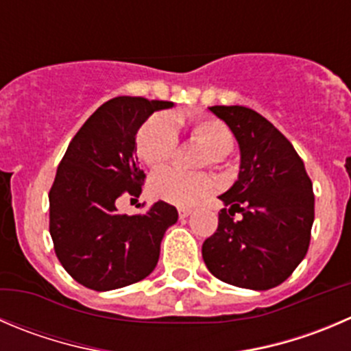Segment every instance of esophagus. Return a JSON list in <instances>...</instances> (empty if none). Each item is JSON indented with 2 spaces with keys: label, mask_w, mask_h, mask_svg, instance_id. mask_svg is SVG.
I'll list each match as a JSON object with an SVG mask.
<instances>
[{
  "label": "esophagus",
  "mask_w": 351,
  "mask_h": 351,
  "mask_svg": "<svg viewBox=\"0 0 351 351\" xmlns=\"http://www.w3.org/2000/svg\"><path fill=\"white\" fill-rule=\"evenodd\" d=\"M190 214H192V209H190V207H178L180 219H185V217H189Z\"/></svg>",
  "instance_id": "34e87169"
}]
</instances>
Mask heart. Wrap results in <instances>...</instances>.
<instances>
[{"label":"heart","mask_w":351,"mask_h":351,"mask_svg":"<svg viewBox=\"0 0 351 351\" xmlns=\"http://www.w3.org/2000/svg\"><path fill=\"white\" fill-rule=\"evenodd\" d=\"M190 135L209 149L206 161L217 166L233 151L234 135L226 123L216 118L190 120ZM178 147V130L166 114L149 118L137 135V151L149 166H161L175 156ZM214 180L207 173H186L178 168H161L149 180L152 195L175 206H192L213 192Z\"/></svg>","instance_id":"1"}]
</instances>
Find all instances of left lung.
Wrapping results in <instances>:
<instances>
[{
	"mask_svg": "<svg viewBox=\"0 0 351 351\" xmlns=\"http://www.w3.org/2000/svg\"><path fill=\"white\" fill-rule=\"evenodd\" d=\"M240 147L238 180L219 195L216 233L202 245L217 280L248 290H269L304 261L314 223V190L304 161L287 137L245 106L209 108ZM238 212L241 217L234 219Z\"/></svg>",
	"mask_w": 351,
	"mask_h": 351,
	"instance_id": "obj_1",
	"label": "left lung"
}]
</instances>
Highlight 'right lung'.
<instances>
[{"instance_id": "add662e5", "label": "right lung", "mask_w": 351, "mask_h": 351, "mask_svg": "<svg viewBox=\"0 0 351 351\" xmlns=\"http://www.w3.org/2000/svg\"><path fill=\"white\" fill-rule=\"evenodd\" d=\"M169 101L120 96L97 108L77 132L49 190V233L58 261L77 283L96 291L128 287L154 271L166 230L178 219L169 204L120 214L121 195L138 197L144 171L135 135Z\"/></svg>"}]
</instances>
